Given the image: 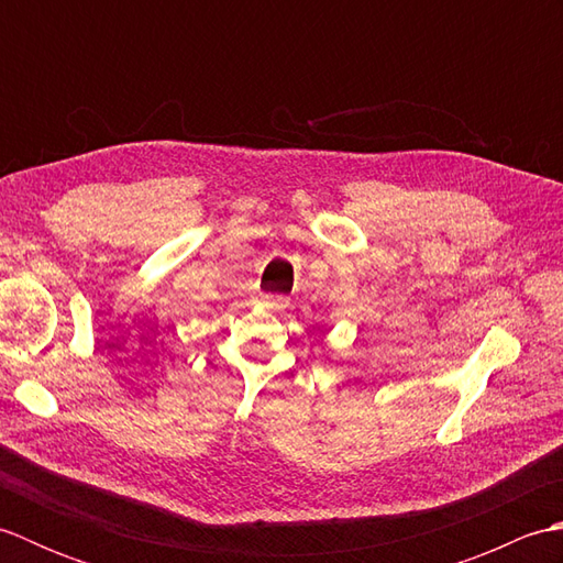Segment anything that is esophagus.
<instances>
[{
    "instance_id": "1",
    "label": "esophagus",
    "mask_w": 563,
    "mask_h": 563,
    "mask_svg": "<svg viewBox=\"0 0 563 563\" xmlns=\"http://www.w3.org/2000/svg\"><path fill=\"white\" fill-rule=\"evenodd\" d=\"M263 305H266L271 312H285L290 300L285 295H263Z\"/></svg>"
}]
</instances>
